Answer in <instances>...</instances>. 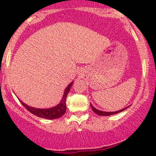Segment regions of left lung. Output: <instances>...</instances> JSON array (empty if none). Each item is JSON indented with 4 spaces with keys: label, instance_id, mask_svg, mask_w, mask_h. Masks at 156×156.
<instances>
[{
    "label": "left lung",
    "instance_id": "obj_1",
    "mask_svg": "<svg viewBox=\"0 0 156 156\" xmlns=\"http://www.w3.org/2000/svg\"><path fill=\"white\" fill-rule=\"evenodd\" d=\"M90 106H91V108H92L93 111H94V112L96 113V114H97V115H102V116H108V115H112L117 114V113L121 112L124 111V110H125V108H127V107H126V108H122V109L119 110V111L111 112H103V111H100V110L97 109V108H94V106H92V104H90ZM128 107H129V106H128Z\"/></svg>",
    "mask_w": 156,
    "mask_h": 156
}]
</instances>
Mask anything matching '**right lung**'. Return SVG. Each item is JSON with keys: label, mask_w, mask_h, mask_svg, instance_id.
I'll return each instance as SVG.
<instances>
[{"label": "right lung", "mask_w": 156, "mask_h": 156, "mask_svg": "<svg viewBox=\"0 0 156 156\" xmlns=\"http://www.w3.org/2000/svg\"><path fill=\"white\" fill-rule=\"evenodd\" d=\"M73 84V82H71L69 84L68 87H66V89L65 90V92H64L63 97H62V100H61L60 103L57 105V106H54L53 108H36L31 107V106H28V105L25 104L24 103H23L22 101L21 103L23 105L25 108L29 111L30 112L32 113L34 115L37 116V117L43 118V119H59L61 116L63 115L66 113V97L68 95L69 90H70V88Z\"/></svg>", "instance_id": "obj_1"}]
</instances>
